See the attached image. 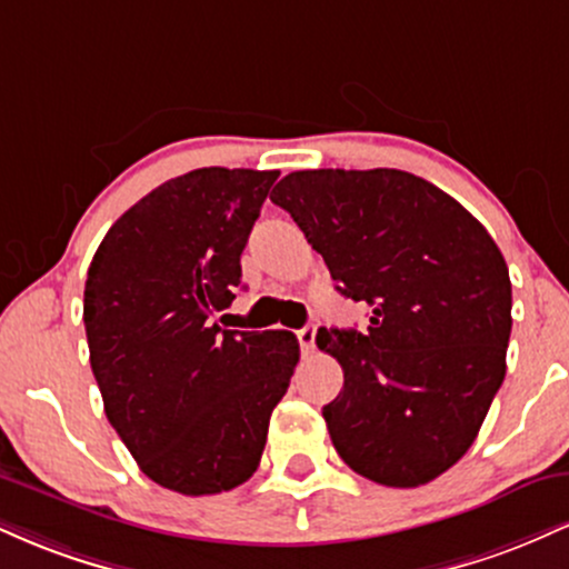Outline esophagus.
I'll return each instance as SVG.
<instances>
[{"label": "esophagus", "instance_id": "1", "mask_svg": "<svg viewBox=\"0 0 569 569\" xmlns=\"http://www.w3.org/2000/svg\"><path fill=\"white\" fill-rule=\"evenodd\" d=\"M316 331L318 326L307 323L305 329L297 331V339H299V348H302V356H310L312 350H316Z\"/></svg>", "mask_w": 569, "mask_h": 569}]
</instances>
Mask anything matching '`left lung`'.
<instances>
[{
    "mask_svg": "<svg viewBox=\"0 0 569 569\" xmlns=\"http://www.w3.org/2000/svg\"><path fill=\"white\" fill-rule=\"evenodd\" d=\"M270 200L291 213L337 291L367 302V331H318L345 371L323 407L331 443L356 473L420 487L455 466L506 377L511 278L466 208L420 176L293 171Z\"/></svg>",
    "mask_w": 569,
    "mask_h": 569,
    "instance_id": "8db88e82",
    "label": "left lung"
}]
</instances>
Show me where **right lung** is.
<instances>
[{
	"label": "right lung",
	"instance_id": "right-lung-1",
	"mask_svg": "<svg viewBox=\"0 0 569 569\" xmlns=\"http://www.w3.org/2000/svg\"><path fill=\"white\" fill-rule=\"evenodd\" d=\"M278 176H176L114 221L90 262L82 318L103 411L141 471L173 492L251 479L299 361L291 331L213 323Z\"/></svg>",
	"mask_w": 569,
	"mask_h": 569
}]
</instances>
